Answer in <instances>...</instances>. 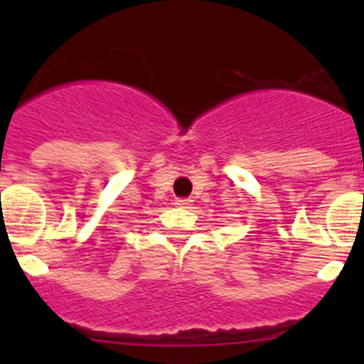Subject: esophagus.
<instances>
[{"label":"esophagus","mask_w":364,"mask_h":364,"mask_svg":"<svg viewBox=\"0 0 364 364\" xmlns=\"http://www.w3.org/2000/svg\"><path fill=\"white\" fill-rule=\"evenodd\" d=\"M176 205H178V208H188L190 204H192V200L190 199H185V197H179V199H176V203H174Z\"/></svg>","instance_id":"obj_1"}]
</instances>
